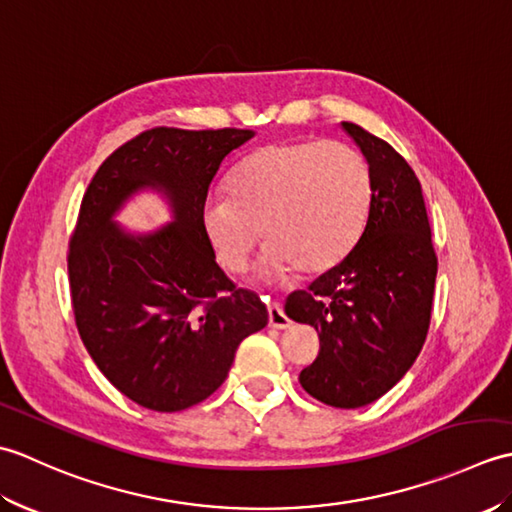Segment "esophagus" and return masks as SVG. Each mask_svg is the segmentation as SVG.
<instances>
[{
	"label": "esophagus",
	"mask_w": 512,
	"mask_h": 512,
	"mask_svg": "<svg viewBox=\"0 0 512 512\" xmlns=\"http://www.w3.org/2000/svg\"><path fill=\"white\" fill-rule=\"evenodd\" d=\"M268 323H270V328H277V330H286L292 325L288 314L284 312V308H281L277 301L268 303Z\"/></svg>",
	"instance_id": "obj_1"
}]
</instances>
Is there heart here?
<instances>
[{"label": "heart", "instance_id": "1", "mask_svg": "<svg viewBox=\"0 0 512 512\" xmlns=\"http://www.w3.org/2000/svg\"><path fill=\"white\" fill-rule=\"evenodd\" d=\"M228 198H211L200 222L213 255L242 275L262 233L257 273L266 281L292 268L314 275L350 253L372 204V176L356 149L328 140L257 149L226 180Z\"/></svg>", "mask_w": 512, "mask_h": 512}]
</instances>
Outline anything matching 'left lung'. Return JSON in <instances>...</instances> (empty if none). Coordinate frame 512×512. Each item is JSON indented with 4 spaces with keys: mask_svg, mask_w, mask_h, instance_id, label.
Instances as JSON below:
<instances>
[{
    "mask_svg": "<svg viewBox=\"0 0 512 512\" xmlns=\"http://www.w3.org/2000/svg\"><path fill=\"white\" fill-rule=\"evenodd\" d=\"M343 132L372 176L361 237L308 290L286 299V314L319 332L321 350L299 374L312 398L358 409L385 396L409 372L431 321L438 259L416 173L385 140L354 123Z\"/></svg>",
    "mask_w": 512,
    "mask_h": 512,
    "instance_id": "obj_1",
    "label": "left lung"
}]
</instances>
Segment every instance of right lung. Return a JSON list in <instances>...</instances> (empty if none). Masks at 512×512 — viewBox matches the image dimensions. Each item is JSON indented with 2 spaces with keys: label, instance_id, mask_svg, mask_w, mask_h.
<instances>
[{
  "label": "right lung",
  "instance_id": "obj_1",
  "mask_svg": "<svg viewBox=\"0 0 512 512\" xmlns=\"http://www.w3.org/2000/svg\"><path fill=\"white\" fill-rule=\"evenodd\" d=\"M253 136L149 129L118 147L83 195L68 255L76 328L103 376L140 407L169 413L206 400L239 343L266 328L262 299L224 275L200 222L215 173ZM143 190L168 202L172 222L127 232L115 215Z\"/></svg>",
  "mask_w": 512,
  "mask_h": 512
}]
</instances>
